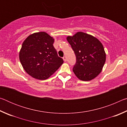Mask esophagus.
<instances>
[{
  "label": "esophagus",
  "instance_id": "esophagus-1",
  "mask_svg": "<svg viewBox=\"0 0 127 127\" xmlns=\"http://www.w3.org/2000/svg\"><path fill=\"white\" fill-rule=\"evenodd\" d=\"M63 59L64 62H66V57H64L63 58Z\"/></svg>",
  "mask_w": 127,
  "mask_h": 127
}]
</instances>
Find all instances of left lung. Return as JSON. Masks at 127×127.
Returning <instances> with one entry per match:
<instances>
[{"mask_svg":"<svg viewBox=\"0 0 127 127\" xmlns=\"http://www.w3.org/2000/svg\"><path fill=\"white\" fill-rule=\"evenodd\" d=\"M66 40L76 57L73 71L77 78L89 81L97 77L106 61V54L101 42L93 36L82 32L68 36Z\"/></svg>","mask_w":127,"mask_h":127,"instance_id":"left-lung-1","label":"left lung"}]
</instances>
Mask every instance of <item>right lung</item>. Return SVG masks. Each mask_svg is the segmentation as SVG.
Returning <instances> with one entry per match:
<instances>
[{
  "label": "right lung",
  "instance_id": "1",
  "mask_svg": "<svg viewBox=\"0 0 127 127\" xmlns=\"http://www.w3.org/2000/svg\"><path fill=\"white\" fill-rule=\"evenodd\" d=\"M54 42V39L45 32L31 34L23 41L19 57L23 69L33 78L48 79L63 63Z\"/></svg>",
  "mask_w": 127,
  "mask_h": 127
}]
</instances>
